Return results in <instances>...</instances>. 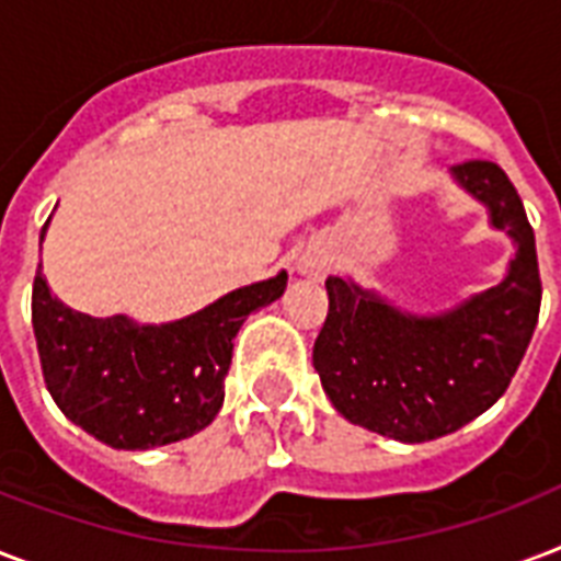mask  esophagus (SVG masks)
<instances>
[{
  "label": "esophagus",
  "mask_w": 561,
  "mask_h": 561,
  "mask_svg": "<svg viewBox=\"0 0 561 561\" xmlns=\"http://www.w3.org/2000/svg\"><path fill=\"white\" fill-rule=\"evenodd\" d=\"M299 273H306V276H323L325 273V259L323 255H306V259H299Z\"/></svg>",
  "instance_id": "1"
}]
</instances>
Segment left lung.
I'll list each match as a JSON object with an SVG mask.
<instances>
[{
	"label": "left lung",
	"mask_w": 561,
	"mask_h": 561,
	"mask_svg": "<svg viewBox=\"0 0 561 561\" xmlns=\"http://www.w3.org/2000/svg\"><path fill=\"white\" fill-rule=\"evenodd\" d=\"M454 183L513 238L506 276L436 314H413L378 290L329 276V314L314 341V369L334 410L352 425L399 443H427L478 419L506 392L539 323L536 236L501 165L471 160Z\"/></svg>",
	"instance_id": "8db88e82"
}]
</instances>
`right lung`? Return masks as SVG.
Returning a JSON list of instances; mask_svg holds the SVG:
<instances>
[{
  "label": "right lung",
  "mask_w": 561,
  "mask_h": 561,
  "mask_svg": "<svg viewBox=\"0 0 561 561\" xmlns=\"http://www.w3.org/2000/svg\"><path fill=\"white\" fill-rule=\"evenodd\" d=\"M285 285L288 273L279 271L183 320L151 325L125 314H81L64 306L37 271L31 323L48 392L66 419L110 448L148 451L180 443L218 416L232 337L253 311L276 302Z\"/></svg>",
  "instance_id": "1"
}]
</instances>
